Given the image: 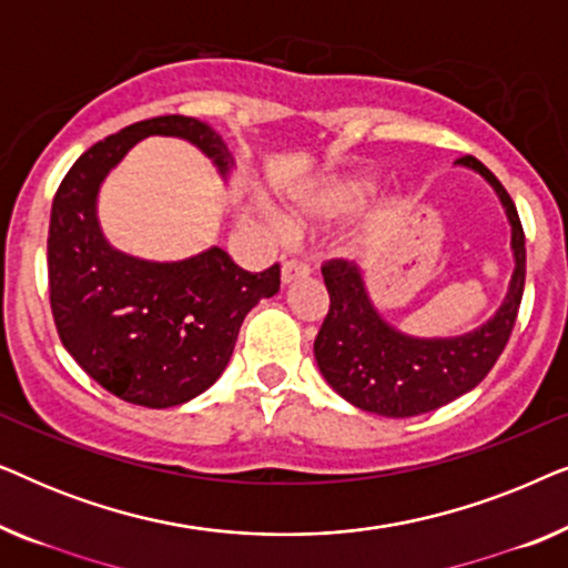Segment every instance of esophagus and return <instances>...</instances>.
<instances>
[{
    "label": "esophagus",
    "mask_w": 568,
    "mask_h": 568,
    "mask_svg": "<svg viewBox=\"0 0 568 568\" xmlns=\"http://www.w3.org/2000/svg\"><path fill=\"white\" fill-rule=\"evenodd\" d=\"M307 274H310L307 263H302V261H297V258L284 261V266H282V282H284V284L297 282V278H305Z\"/></svg>",
    "instance_id": "esophagus-1"
}]
</instances>
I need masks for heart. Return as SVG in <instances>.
Returning <instances> with one entry per match:
<instances>
[{
	"label": "heart",
	"instance_id": "1",
	"mask_svg": "<svg viewBox=\"0 0 568 568\" xmlns=\"http://www.w3.org/2000/svg\"><path fill=\"white\" fill-rule=\"evenodd\" d=\"M372 191H375V178L367 173L331 178V181L321 183L317 189L294 199V216H300V220H333V216H344L354 212V209H359ZM276 224L282 227V220H276Z\"/></svg>",
	"mask_w": 568,
	"mask_h": 568
}]
</instances>
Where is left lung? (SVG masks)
Masks as SVG:
<instances>
[{"label": "left lung", "instance_id": "1", "mask_svg": "<svg viewBox=\"0 0 568 568\" xmlns=\"http://www.w3.org/2000/svg\"><path fill=\"white\" fill-rule=\"evenodd\" d=\"M457 165L484 175L507 212L515 253L509 292L496 315L476 331L453 338H414L377 313L356 263H325L331 307L317 331L315 362L333 390L367 414L408 418L447 406L491 372L515 328L525 292V232L517 206L484 162L465 154Z\"/></svg>", "mask_w": 568, "mask_h": 568}]
</instances>
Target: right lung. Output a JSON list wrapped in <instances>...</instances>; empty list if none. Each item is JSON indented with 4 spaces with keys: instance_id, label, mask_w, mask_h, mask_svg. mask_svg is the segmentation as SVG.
<instances>
[{
    "instance_id": "obj_1",
    "label": "right lung",
    "mask_w": 568,
    "mask_h": 568,
    "mask_svg": "<svg viewBox=\"0 0 568 568\" xmlns=\"http://www.w3.org/2000/svg\"><path fill=\"white\" fill-rule=\"evenodd\" d=\"M146 136L196 144L222 178L235 165L222 136L189 115L131 123L92 144L53 196L49 292L61 344L98 385L134 406L173 408L216 383L245 315L274 297L282 271L251 274L222 247L173 263L115 251L100 230L98 193Z\"/></svg>"
}]
</instances>
